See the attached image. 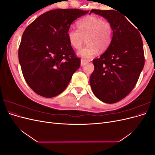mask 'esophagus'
Instances as JSON below:
<instances>
[{
    "label": "esophagus",
    "instance_id": "esophagus-1",
    "mask_svg": "<svg viewBox=\"0 0 155 155\" xmlns=\"http://www.w3.org/2000/svg\"><path fill=\"white\" fill-rule=\"evenodd\" d=\"M87 61H85L84 59H81V66H83V65H85V64L87 63Z\"/></svg>",
    "mask_w": 155,
    "mask_h": 155
}]
</instances>
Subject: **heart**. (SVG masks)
Instances as JSON below:
<instances>
[{
	"label": "heart",
	"instance_id": "obj_1",
	"mask_svg": "<svg viewBox=\"0 0 155 155\" xmlns=\"http://www.w3.org/2000/svg\"><path fill=\"white\" fill-rule=\"evenodd\" d=\"M78 30L70 28L67 31L69 43L76 50L80 49L84 39L87 45L78 52L80 57L88 59L98 54L100 48L105 50L112 39L113 29L110 23L101 17L87 16L77 22Z\"/></svg>",
	"mask_w": 155,
	"mask_h": 155
}]
</instances>
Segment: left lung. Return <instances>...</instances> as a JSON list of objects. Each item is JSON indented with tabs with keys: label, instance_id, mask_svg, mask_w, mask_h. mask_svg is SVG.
<instances>
[{
	"label": "left lung",
	"instance_id": "8db88e82",
	"mask_svg": "<svg viewBox=\"0 0 155 155\" xmlns=\"http://www.w3.org/2000/svg\"><path fill=\"white\" fill-rule=\"evenodd\" d=\"M109 21L113 29L112 41L100 58L92 61L94 70L90 84L95 96L106 104L122 100L137 84L144 66L143 42L139 31L115 10H92Z\"/></svg>",
	"mask_w": 155,
	"mask_h": 155
}]
</instances>
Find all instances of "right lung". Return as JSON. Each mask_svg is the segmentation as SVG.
Listing matches in <instances>:
<instances>
[{
    "label": "right lung",
    "instance_id": "add662e5",
    "mask_svg": "<svg viewBox=\"0 0 155 155\" xmlns=\"http://www.w3.org/2000/svg\"><path fill=\"white\" fill-rule=\"evenodd\" d=\"M89 11L56 9L42 14L28 26L18 48V61L28 85L45 97L59 95L80 67L67 31L74 21Z\"/></svg>",
    "mask_w": 155,
    "mask_h": 155
}]
</instances>
